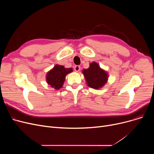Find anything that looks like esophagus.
Masks as SVG:
<instances>
[{
  "instance_id": "34e87169",
  "label": "esophagus",
  "mask_w": 154,
  "mask_h": 154,
  "mask_svg": "<svg viewBox=\"0 0 154 154\" xmlns=\"http://www.w3.org/2000/svg\"><path fill=\"white\" fill-rule=\"evenodd\" d=\"M74 70L76 71V72H79L80 70V66H75L74 67Z\"/></svg>"
}]
</instances>
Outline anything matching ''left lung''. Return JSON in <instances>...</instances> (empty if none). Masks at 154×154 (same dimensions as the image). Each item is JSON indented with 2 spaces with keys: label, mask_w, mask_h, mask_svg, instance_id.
I'll list each match as a JSON object with an SVG mask.
<instances>
[{
  "label": "left lung",
  "mask_w": 154,
  "mask_h": 154,
  "mask_svg": "<svg viewBox=\"0 0 154 154\" xmlns=\"http://www.w3.org/2000/svg\"><path fill=\"white\" fill-rule=\"evenodd\" d=\"M86 83L88 87L99 89L107 82L108 74L106 71L102 69L99 64L95 62L90 63V67L82 70Z\"/></svg>",
  "instance_id": "1"
}]
</instances>
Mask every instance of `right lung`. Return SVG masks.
<instances>
[{
	"instance_id": "right-lung-1",
	"label": "right lung",
	"mask_w": 154,
	"mask_h": 154,
	"mask_svg": "<svg viewBox=\"0 0 154 154\" xmlns=\"http://www.w3.org/2000/svg\"><path fill=\"white\" fill-rule=\"evenodd\" d=\"M72 70V68L66 69L63 66L55 65L54 68L47 74V82L55 89L59 90L63 84L65 77Z\"/></svg>"
}]
</instances>
